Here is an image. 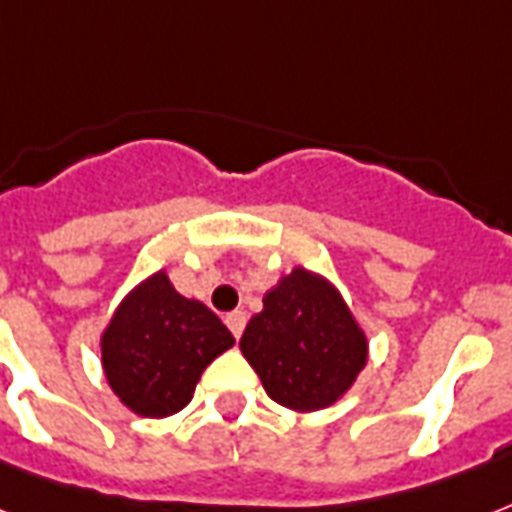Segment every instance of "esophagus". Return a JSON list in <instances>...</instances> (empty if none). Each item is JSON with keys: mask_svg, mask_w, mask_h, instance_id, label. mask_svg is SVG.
<instances>
[{"mask_svg": "<svg viewBox=\"0 0 512 512\" xmlns=\"http://www.w3.org/2000/svg\"><path fill=\"white\" fill-rule=\"evenodd\" d=\"M225 325L230 327V333L236 335V338H241L244 325H247V314H244V311H230L228 317H225Z\"/></svg>", "mask_w": 512, "mask_h": 512, "instance_id": "esophagus-1", "label": "esophagus"}]
</instances>
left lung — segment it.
<instances>
[{
    "label": "left lung",
    "mask_w": 512,
    "mask_h": 512,
    "mask_svg": "<svg viewBox=\"0 0 512 512\" xmlns=\"http://www.w3.org/2000/svg\"><path fill=\"white\" fill-rule=\"evenodd\" d=\"M239 346L268 397L298 413L341 400L368 362V338L341 292L306 268L265 292Z\"/></svg>",
    "instance_id": "left-lung-1"
}]
</instances>
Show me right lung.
<instances>
[{
	"label": "right lung",
	"mask_w": 512,
	"mask_h": 512,
	"mask_svg": "<svg viewBox=\"0 0 512 512\" xmlns=\"http://www.w3.org/2000/svg\"><path fill=\"white\" fill-rule=\"evenodd\" d=\"M236 343L201 300L174 290L166 271L128 292L101 333V365L120 403L147 419L182 411L198 378Z\"/></svg>",
	"instance_id": "obj_1"
}]
</instances>
